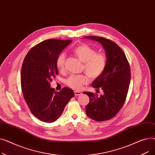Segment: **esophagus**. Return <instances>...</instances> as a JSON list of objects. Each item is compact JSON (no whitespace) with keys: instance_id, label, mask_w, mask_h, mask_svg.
Segmentation results:
<instances>
[{"instance_id":"1","label":"esophagus","mask_w":155,"mask_h":155,"mask_svg":"<svg viewBox=\"0 0 155 155\" xmlns=\"http://www.w3.org/2000/svg\"><path fill=\"white\" fill-rule=\"evenodd\" d=\"M74 93H75V96H78V95H80L81 94H82V92H79V91H75Z\"/></svg>"}]
</instances>
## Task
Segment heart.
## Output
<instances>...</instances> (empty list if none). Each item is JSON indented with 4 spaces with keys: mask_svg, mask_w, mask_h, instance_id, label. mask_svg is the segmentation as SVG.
Listing matches in <instances>:
<instances>
[{
    "mask_svg": "<svg viewBox=\"0 0 155 155\" xmlns=\"http://www.w3.org/2000/svg\"><path fill=\"white\" fill-rule=\"evenodd\" d=\"M78 58L84 63L82 69L91 79L99 78L106 68L107 58L101 53H97L92 47L87 44H81L73 49ZM66 56L64 53L59 54L56 60V67L60 71L65 70ZM88 82L86 75H71L66 80V84L73 90L78 91Z\"/></svg>",
    "mask_w": 155,
    "mask_h": 155,
    "instance_id": "heart-1",
    "label": "heart"
}]
</instances>
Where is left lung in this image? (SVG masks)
<instances>
[{"label":"left lung","mask_w":155,"mask_h":155,"mask_svg":"<svg viewBox=\"0 0 155 155\" xmlns=\"http://www.w3.org/2000/svg\"><path fill=\"white\" fill-rule=\"evenodd\" d=\"M99 42L104 48L107 66L102 74L96 78L92 87L102 89L103 94L84 92L90 99L85 107L86 114L97 121H104L114 117L123 106L131 80V70L123 50L112 41L99 36H85Z\"/></svg>","instance_id":"left-lung-1"}]
</instances>
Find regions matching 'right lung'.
<instances>
[{
  "mask_svg": "<svg viewBox=\"0 0 155 155\" xmlns=\"http://www.w3.org/2000/svg\"><path fill=\"white\" fill-rule=\"evenodd\" d=\"M71 41L47 39L32 47L23 61L21 84L28 107L36 118L45 123L58 119L74 92L68 87L55 92L50 87L52 79L58 75L57 56Z\"/></svg>",
  "mask_w": 155,
  "mask_h": 155,
  "instance_id": "1",
  "label": "right lung"
}]
</instances>
